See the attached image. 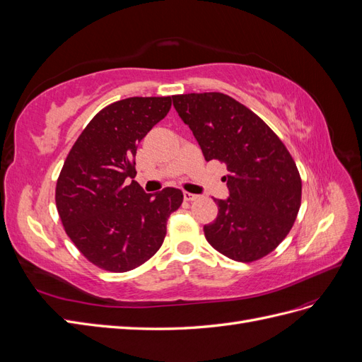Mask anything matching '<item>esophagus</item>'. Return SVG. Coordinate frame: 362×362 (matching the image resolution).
<instances>
[{"label":"esophagus","mask_w":362,"mask_h":362,"mask_svg":"<svg viewBox=\"0 0 362 362\" xmlns=\"http://www.w3.org/2000/svg\"><path fill=\"white\" fill-rule=\"evenodd\" d=\"M184 199L185 201H196V199H199V194H193V193H189V192H184Z\"/></svg>","instance_id":"34e87169"}]
</instances>
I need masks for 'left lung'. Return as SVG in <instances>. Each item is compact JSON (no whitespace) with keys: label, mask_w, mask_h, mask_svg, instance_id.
I'll use <instances>...</instances> for the list:
<instances>
[{"label":"left lung","mask_w":362,"mask_h":362,"mask_svg":"<svg viewBox=\"0 0 362 362\" xmlns=\"http://www.w3.org/2000/svg\"><path fill=\"white\" fill-rule=\"evenodd\" d=\"M173 107L206 161L226 164L229 196L216 199L206 242L225 257L250 262L287 237L300 208L302 181L279 137L247 107L225 93L172 96Z\"/></svg>","instance_id":"left-lung-1"}]
</instances>
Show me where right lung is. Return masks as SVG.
<instances>
[{"label": "right lung", "mask_w": 362, "mask_h": 362, "mask_svg": "<svg viewBox=\"0 0 362 362\" xmlns=\"http://www.w3.org/2000/svg\"><path fill=\"white\" fill-rule=\"evenodd\" d=\"M170 96L127 98L103 108L63 164L56 204L64 231L81 254L108 272H128L163 245L182 192L145 193L136 181L140 140L170 110Z\"/></svg>", "instance_id": "1"}]
</instances>
